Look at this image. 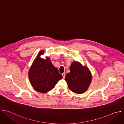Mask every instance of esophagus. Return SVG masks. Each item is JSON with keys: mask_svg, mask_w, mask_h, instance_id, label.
Instances as JSON below:
<instances>
[{"mask_svg": "<svg viewBox=\"0 0 124 124\" xmlns=\"http://www.w3.org/2000/svg\"><path fill=\"white\" fill-rule=\"evenodd\" d=\"M62 76H63V78H65V75H66V74H65V73H63L62 74Z\"/></svg>", "mask_w": 124, "mask_h": 124, "instance_id": "esophagus-1", "label": "esophagus"}]
</instances>
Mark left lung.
<instances>
[{"instance_id":"left-lung-1","label":"left lung","mask_w":124,"mask_h":124,"mask_svg":"<svg viewBox=\"0 0 124 124\" xmlns=\"http://www.w3.org/2000/svg\"><path fill=\"white\" fill-rule=\"evenodd\" d=\"M70 72L66 75L65 80L70 90L77 94L85 92L92 80L89 69L78 62H73L70 66Z\"/></svg>"}]
</instances>
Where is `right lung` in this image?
I'll return each instance as SVG.
<instances>
[{
  "mask_svg": "<svg viewBox=\"0 0 124 124\" xmlns=\"http://www.w3.org/2000/svg\"><path fill=\"white\" fill-rule=\"evenodd\" d=\"M44 54L43 50L39 52L30 68L28 77L35 90L46 93L52 90L63 77L53 65L49 58L45 59L40 57Z\"/></svg>",
  "mask_w": 124,
  "mask_h": 124,
  "instance_id": "add662e5",
  "label": "right lung"
}]
</instances>
